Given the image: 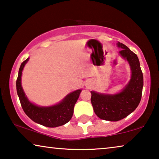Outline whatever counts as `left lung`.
I'll use <instances>...</instances> for the list:
<instances>
[{
	"label": "left lung",
	"mask_w": 159,
	"mask_h": 159,
	"mask_svg": "<svg viewBox=\"0 0 159 159\" xmlns=\"http://www.w3.org/2000/svg\"><path fill=\"white\" fill-rule=\"evenodd\" d=\"M120 55L128 61L131 69V79L121 92L115 95H106L91 91V103L94 111L101 119L118 121L133 112L139 105L143 88V74L136 54L121 43Z\"/></svg>",
	"instance_id": "obj_1"
}]
</instances>
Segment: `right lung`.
Wrapping results in <instances>:
<instances>
[{
	"label": "right lung",
	"instance_id": "obj_1",
	"mask_svg": "<svg viewBox=\"0 0 159 159\" xmlns=\"http://www.w3.org/2000/svg\"><path fill=\"white\" fill-rule=\"evenodd\" d=\"M29 60V58H27L21 63L16 81L17 93L24 111L33 121L46 127L55 128L66 124L73 116L74 105L79 98L81 90L71 93L61 102L53 106L39 107L31 103L25 95L21 84L22 70Z\"/></svg>",
	"mask_w": 159,
	"mask_h": 159
}]
</instances>
